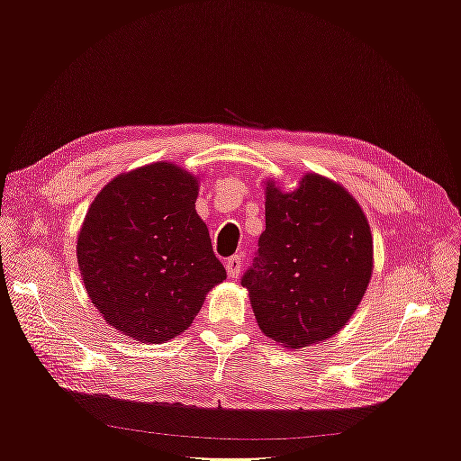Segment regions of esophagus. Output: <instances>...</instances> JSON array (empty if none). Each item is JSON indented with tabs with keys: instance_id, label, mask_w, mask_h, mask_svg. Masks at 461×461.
<instances>
[{
	"instance_id": "obj_1",
	"label": "esophagus",
	"mask_w": 461,
	"mask_h": 461,
	"mask_svg": "<svg viewBox=\"0 0 461 461\" xmlns=\"http://www.w3.org/2000/svg\"><path fill=\"white\" fill-rule=\"evenodd\" d=\"M225 267H227V273L230 278H236L240 275L242 271V258L240 256H232L225 261Z\"/></svg>"
}]
</instances>
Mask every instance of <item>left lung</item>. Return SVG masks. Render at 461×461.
I'll list each match as a JSON object with an SVG mask.
<instances>
[{"mask_svg":"<svg viewBox=\"0 0 461 461\" xmlns=\"http://www.w3.org/2000/svg\"><path fill=\"white\" fill-rule=\"evenodd\" d=\"M371 273L369 222L354 196L315 173L294 192L267 183L265 230L240 278L265 337L300 350L337 334Z\"/></svg>","mask_w":461,"mask_h":461,"instance_id":"left-lung-1","label":"left lung"}]
</instances>
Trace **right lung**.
<instances>
[{
  "label": "right lung",
  "instance_id": "1",
  "mask_svg": "<svg viewBox=\"0 0 461 461\" xmlns=\"http://www.w3.org/2000/svg\"><path fill=\"white\" fill-rule=\"evenodd\" d=\"M196 198V176L151 163L111 180L82 222L77 258L88 296L134 340L178 337L227 278Z\"/></svg>",
  "mask_w": 461,
  "mask_h": 461
}]
</instances>
